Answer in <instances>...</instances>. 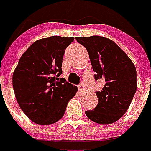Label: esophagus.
Listing matches in <instances>:
<instances>
[{"mask_svg": "<svg viewBox=\"0 0 151 151\" xmlns=\"http://www.w3.org/2000/svg\"><path fill=\"white\" fill-rule=\"evenodd\" d=\"M78 87H79L80 91H81V92L85 91V85H84V83H81Z\"/></svg>", "mask_w": 151, "mask_h": 151, "instance_id": "esophagus-1", "label": "esophagus"}]
</instances>
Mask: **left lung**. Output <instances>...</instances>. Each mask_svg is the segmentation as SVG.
I'll use <instances>...</instances> for the list:
<instances>
[{
	"label": "left lung",
	"mask_w": 151,
	"mask_h": 151,
	"mask_svg": "<svg viewBox=\"0 0 151 151\" xmlns=\"http://www.w3.org/2000/svg\"><path fill=\"white\" fill-rule=\"evenodd\" d=\"M76 39L87 49L95 80L104 81L101 91L96 92L97 106L85 113L97 123H113L127 112L136 93V68L124 52L108 38L92 35Z\"/></svg>",
	"instance_id": "8db88e82"
}]
</instances>
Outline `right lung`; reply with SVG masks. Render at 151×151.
<instances>
[{
	"instance_id": "add662e5",
	"label": "right lung",
	"mask_w": 151,
	"mask_h": 151,
	"mask_svg": "<svg viewBox=\"0 0 151 151\" xmlns=\"http://www.w3.org/2000/svg\"><path fill=\"white\" fill-rule=\"evenodd\" d=\"M74 37L50 36L35 42L23 53L12 76L16 99L35 123L50 125L64 116L77 87L59 78L64 51Z\"/></svg>"
}]
</instances>
